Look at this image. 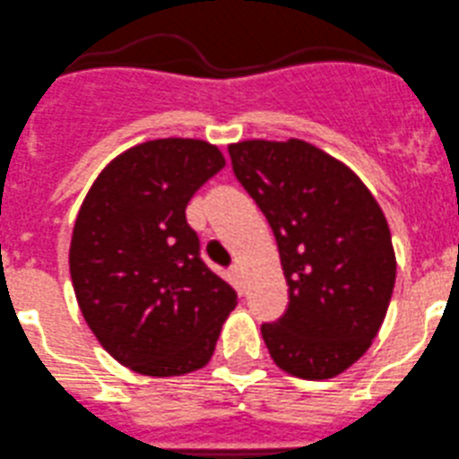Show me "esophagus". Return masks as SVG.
Wrapping results in <instances>:
<instances>
[{"label": "esophagus", "instance_id": "obj_1", "mask_svg": "<svg viewBox=\"0 0 459 459\" xmlns=\"http://www.w3.org/2000/svg\"><path fill=\"white\" fill-rule=\"evenodd\" d=\"M230 273H232V277L237 279L238 283H241V265H238V264H234L232 268H230Z\"/></svg>", "mask_w": 459, "mask_h": 459}]
</instances>
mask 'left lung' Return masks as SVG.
Instances as JSON below:
<instances>
[{"instance_id": "8db88e82", "label": "left lung", "mask_w": 459, "mask_h": 459, "mask_svg": "<svg viewBox=\"0 0 459 459\" xmlns=\"http://www.w3.org/2000/svg\"><path fill=\"white\" fill-rule=\"evenodd\" d=\"M232 169L273 227L288 308L261 325L270 356L322 381L351 368L377 338L396 279L390 227L360 178L302 139L230 146Z\"/></svg>"}]
</instances>
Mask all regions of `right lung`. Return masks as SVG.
<instances>
[{
  "label": "right lung",
  "mask_w": 459,
  "mask_h": 459,
  "mask_svg": "<svg viewBox=\"0 0 459 459\" xmlns=\"http://www.w3.org/2000/svg\"><path fill=\"white\" fill-rule=\"evenodd\" d=\"M222 167L203 139H152L112 160L81 204L69 247L78 307L103 349L143 377L204 368L237 307L185 213Z\"/></svg>",
  "instance_id": "right-lung-1"
}]
</instances>
